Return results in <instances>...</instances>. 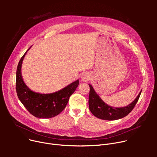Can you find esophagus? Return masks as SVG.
Instances as JSON below:
<instances>
[{"mask_svg":"<svg viewBox=\"0 0 157 157\" xmlns=\"http://www.w3.org/2000/svg\"><path fill=\"white\" fill-rule=\"evenodd\" d=\"M90 79H91V76H90V74L88 72H84L83 74L81 76V80L83 82H87Z\"/></svg>","mask_w":157,"mask_h":157,"instance_id":"34e87169","label":"esophagus"}]
</instances>
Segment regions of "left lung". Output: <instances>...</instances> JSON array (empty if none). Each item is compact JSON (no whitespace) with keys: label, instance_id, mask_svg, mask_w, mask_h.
Segmentation results:
<instances>
[{"label":"left lung","instance_id":"left-lung-1","mask_svg":"<svg viewBox=\"0 0 157 157\" xmlns=\"http://www.w3.org/2000/svg\"><path fill=\"white\" fill-rule=\"evenodd\" d=\"M88 85L90 86L88 100L90 111L97 118L104 120H116L126 117L132 111L141 94V91L136 99L129 105L121 108H114L105 104L96 93L92 85Z\"/></svg>","mask_w":157,"mask_h":157}]
</instances>
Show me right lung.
Wrapping results in <instances>:
<instances>
[{"label":"right lung","instance_id":"right-lung-1","mask_svg":"<svg viewBox=\"0 0 157 157\" xmlns=\"http://www.w3.org/2000/svg\"><path fill=\"white\" fill-rule=\"evenodd\" d=\"M31 47L21 58L18 65L16 76V93L19 100L33 116L39 118H53L64 109L70 96L78 86L79 79L54 93L40 94L33 92L24 83L21 75L23 60Z\"/></svg>","mask_w":157,"mask_h":157}]
</instances>
